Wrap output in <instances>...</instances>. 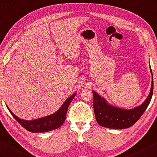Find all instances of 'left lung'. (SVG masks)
<instances>
[{"mask_svg":"<svg viewBox=\"0 0 157 157\" xmlns=\"http://www.w3.org/2000/svg\"><path fill=\"white\" fill-rule=\"evenodd\" d=\"M151 74L152 72L150 66ZM152 86L148 96L140 106L132 110H123L107 104L106 101L93 91V106L95 113L96 121L103 127L108 128L124 129L134 124L147 108L150 103L153 93V77L152 76Z\"/></svg>","mask_w":157,"mask_h":157,"instance_id":"obj_1","label":"left lung"}]
</instances>
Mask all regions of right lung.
I'll return each instance as SVG.
<instances>
[{"label":"right lung","mask_w":157,"mask_h":157,"mask_svg":"<svg viewBox=\"0 0 157 157\" xmlns=\"http://www.w3.org/2000/svg\"><path fill=\"white\" fill-rule=\"evenodd\" d=\"M76 94H74L70 98H67L66 101H65L62 106L57 112L54 113L44 118H41L34 120H25L23 119L19 118L14 115L13 113L9 110L7 107L8 110L10 112V114L13 116L14 118L19 122L20 124L27 130L29 132H49L51 130H56L63 124L65 118H66L67 111L69 105H70L71 101L74 99Z\"/></svg>","instance_id":"obj_1"}]
</instances>
